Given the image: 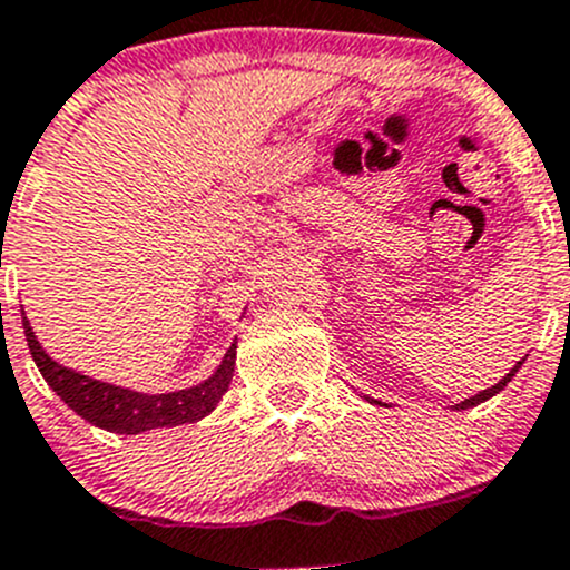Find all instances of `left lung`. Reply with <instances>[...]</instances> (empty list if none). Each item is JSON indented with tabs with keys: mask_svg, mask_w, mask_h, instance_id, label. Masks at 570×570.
I'll return each instance as SVG.
<instances>
[{
	"mask_svg": "<svg viewBox=\"0 0 570 570\" xmlns=\"http://www.w3.org/2000/svg\"><path fill=\"white\" fill-rule=\"evenodd\" d=\"M524 365V360L521 362H515L513 367H510V373L508 375H502L500 381H497L494 386H489V390H483V392H478V395H472V397H466V401H461V403H455V412H463V409H472V406H480V403H485L489 401V397H494V395H500V392L504 390V386L510 384V379H513L515 373H519V367ZM367 401L371 403H375V406H379L381 401H373V397H367Z\"/></svg>",
	"mask_w": 570,
	"mask_h": 570,
	"instance_id": "left-lung-1",
	"label": "left lung"
}]
</instances>
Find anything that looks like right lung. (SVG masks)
Instances as JSON below:
<instances>
[{
    "mask_svg": "<svg viewBox=\"0 0 570 570\" xmlns=\"http://www.w3.org/2000/svg\"><path fill=\"white\" fill-rule=\"evenodd\" d=\"M21 324L23 337H27L29 354H32L35 365H38L40 375L46 384L73 409L81 420L90 425L104 428L109 433H126V436H137V433L154 431V428H175V425H189V422H199L219 406L222 395L230 390L233 373H236V340L222 356L219 367L199 381L195 386L175 392H161V395H150V392L128 390V386L109 384V381L92 379L73 367L60 365L46 354L43 345L35 337L32 326H29L27 313L21 307Z\"/></svg>",
    "mask_w": 570,
    "mask_h": 570,
    "instance_id": "obj_1",
    "label": "right lung"
}]
</instances>
